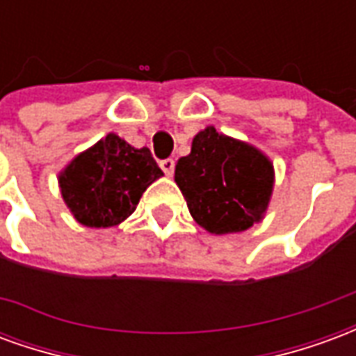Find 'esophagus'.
<instances>
[{"label":"esophagus","mask_w":356,"mask_h":356,"mask_svg":"<svg viewBox=\"0 0 356 356\" xmlns=\"http://www.w3.org/2000/svg\"><path fill=\"white\" fill-rule=\"evenodd\" d=\"M160 168H162L163 173H165L168 177H171V175H173V168H175V162H173L171 158H168V160H162V162H160Z\"/></svg>","instance_id":"1"}]
</instances>
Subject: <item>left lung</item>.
Returning <instances> with one entry per match:
<instances>
[{"mask_svg":"<svg viewBox=\"0 0 356 356\" xmlns=\"http://www.w3.org/2000/svg\"><path fill=\"white\" fill-rule=\"evenodd\" d=\"M175 183L202 229L232 234L265 217L275 188V165L257 147L208 125L194 135L191 154L177 160Z\"/></svg>","mask_w":356,"mask_h":356,"instance_id":"obj_1","label":"left lung"}]
</instances>
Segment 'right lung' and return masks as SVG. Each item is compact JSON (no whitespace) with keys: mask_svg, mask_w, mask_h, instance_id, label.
<instances>
[{"mask_svg":"<svg viewBox=\"0 0 356 356\" xmlns=\"http://www.w3.org/2000/svg\"><path fill=\"white\" fill-rule=\"evenodd\" d=\"M162 175L148 148H135L108 133L66 163L58 173V188L78 223L108 229L124 223Z\"/></svg>","mask_w":356,"mask_h":356,"instance_id":"add662e5","label":"right lung"}]
</instances>
